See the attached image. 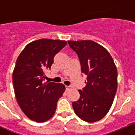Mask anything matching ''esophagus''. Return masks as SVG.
Here are the masks:
<instances>
[{"label":"esophagus","mask_w":135,"mask_h":135,"mask_svg":"<svg viewBox=\"0 0 135 135\" xmlns=\"http://www.w3.org/2000/svg\"><path fill=\"white\" fill-rule=\"evenodd\" d=\"M71 89V86H65V90H66V91L70 90Z\"/></svg>","instance_id":"34e87169"}]
</instances>
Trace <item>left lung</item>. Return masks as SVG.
Wrapping results in <instances>:
<instances>
[{"label": "left lung", "instance_id": "8db88e82", "mask_svg": "<svg viewBox=\"0 0 135 135\" xmlns=\"http://www.w3.org/2000/svg\"><path fill=\"white\" fill-rule=\"evenodd\" d=\"M78 55L81 71L87 76L86 86L78 90L80 98L72 103L81 120L95 122L110 109L118 87V71L114 60L103 46L93 40H68Z\"/></svg>", "mask_w": 135, "mask_h": 135}]
</instances>
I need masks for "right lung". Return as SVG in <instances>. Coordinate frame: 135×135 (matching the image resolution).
I'll use <instances>...</instances> for the list:
<instances>
[{
  "mask_svg": "<svg viewBox=\"0 0 135 135\" xmlns=\"http://www.w3.org/2000/svg\"><path fill=\"white\" fill-rule=\"evenodd\" d=\"M66 45L65 40H35L26 45L17 59L13 72L15 97L26 116L36 122L53 116L57 101L65 91L63 84L44 82V80L55 55Z\"/></svg>",
  "mask_w": 135,
  "mask_h": 135,
  "instance_id": "1",
  "label": "right lung"
}]
</instances>
